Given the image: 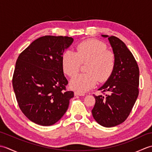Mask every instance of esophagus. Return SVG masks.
<instances>
[{
	"label": "esophagus",
	"instance_id": "1",
	"mask_svg": "<svg viewBox=\"0 0 152 152\" xmlns=\"http://www.w3.org/2000/svg\"><path fill=\"white\" fill-rule=\"evenodd\" d=\"M74 95H75L76 96H84L86 94L85 93L79 92V91H75L74 92Z\"/></svg>",
	"mask_w": 152,
	"mask_h": 152
}]
</instances>
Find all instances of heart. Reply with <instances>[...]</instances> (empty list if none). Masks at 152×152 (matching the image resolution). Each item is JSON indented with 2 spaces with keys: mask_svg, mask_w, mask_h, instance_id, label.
I'll return each mask as SVG.
<instances>
[{
  "mask_svg": "<svg viewBox=\"0 0 152 152\" xmlns=\"http://www.w3.org/2000/svg\"><path fill=\"white\" fill-rule=\"evenodd\" d=\"M88 63L87 73L79 74L70 81V86L78 91H87L98 82L107 80L114 69L115 57L108 50L106 44L97 40L82 42L76 46V51L66 50L62 57L64 73L73 77L79 72L82 63Z\"/></svg>",
  "mask_w": 152,
  "mask_h": 152,
  "instance_id": "b5f03b06",
  "label": "heart"
}]
</instances>
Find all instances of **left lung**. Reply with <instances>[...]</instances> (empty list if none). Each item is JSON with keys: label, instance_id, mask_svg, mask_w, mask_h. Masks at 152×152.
Masks as SVG:
<instances>
[{"label": "left lung", "instance_id": "obj_1", "mask_svg": "<svg viewBox=\"0 0 152 152\" xmlns=\"http://www.w3.org/2000/svg\"><path fill=\"white\" fill-rule=\"evenodd\" d=\"M108 37L115 57L114 69L99 89L104 95L96 96L92 115L99 124L112 127L121 124L129 115L139 90V69L133 55L119 38Z\"/></svg>", "mask_w": 152, "mask_h": 152}]
</instances>
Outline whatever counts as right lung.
Returning a JSON list of instances; mask_svg holds the SVG:
<instances>
[{
	"mask_svg": "<svg viewBox=\"0 0 152 152\" xmlns=\"http://www.w3.org/2000/svg\"><path fill=\"white\" fill-rule=\"evenodd\" d=\"M74 39L47 35L33 41L19 54L12 85L21 110L38 125L50 126L65 114L74 92L66 91L62 57Z\"/></svg>",
	"mask_w": 152,
	"mask_h": 152,
	"instance_id": "right-lung-1",
	"label": "right lung"
}]
</instances>
